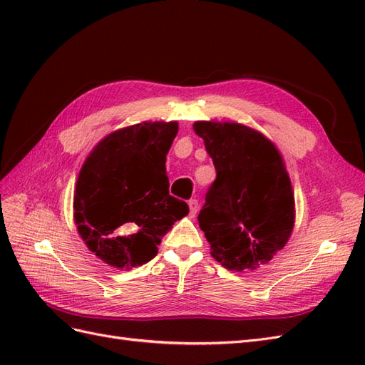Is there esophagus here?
<instances>
[{
  "instance_id": "1",
  "label": "esophagus",
  "mask_w": 365,
  "mask_h": 365,
  "mask_svg": "<svg viewBox=\"0 0 365 365\" xmlns=\"http://www.w3.org/2000/svg\"><path fill=\"white\" fill-rule=\"evenodd\" d=\"M197 208H200V204H197L196 200L189 201V216L193 217L197 213Z\"/></svg>"
}]
</instances>
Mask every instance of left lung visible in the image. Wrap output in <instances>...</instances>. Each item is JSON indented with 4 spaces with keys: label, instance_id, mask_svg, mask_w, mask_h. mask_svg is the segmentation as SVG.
<instances>
[{
    "label": "left lung",
    "instance_id": "8db88e82",
    "mask_svg": "<svg viewBox=\"0 0 365 365\" xmlns=\"http://www.w3.org/2000/svg\"><path fill=\"white\" fill-rule=\"evenodd\" d=\"M216 180L197 216L210 254L230 271L256 269L292 235L295 201L282 153L262 132L235 121H196Z\"/></svg>",
    "mask_w": 365,
    "mask_h": 365
}]
</instances>
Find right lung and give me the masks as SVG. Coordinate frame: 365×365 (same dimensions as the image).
<instances>
[{
	"instance_id": "obj_1",
	"label": "right lung",
	"mask_w": 365,
	"mask_h": 365,
	"mask_svg": "<svg viewBox=\"0 0 365 365\" xmlns=\"http://www.w3.org/2000/svg\"><path fill=\"white\" fill-rule=\"evenodd\" d=\"M176 121H143L96 145L77 176L74 222L91 252L109 267L130 269L157 256L161 237L189 213L169 195L165 155Z\"/></svg>"
}]
</instances>
